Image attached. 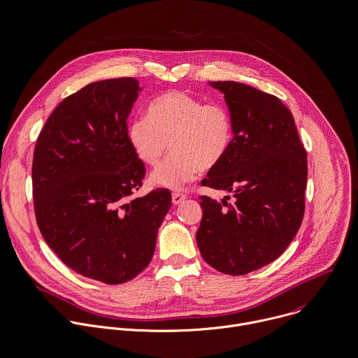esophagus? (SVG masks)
Listing matches in <instances>:
<instances>
[{
  "label": "esophagus",
  "mask_w": 358,
  "mask_h": 358,
  "mask_svg": "<svg viewBox=\"0 0 358 358\" xmlns=\"http://www.w3.org/2000/svg\"><path fill=\"white\" fill-rule=\"evenodd\" d=\"M173 203L174 205H178V203H181L185 198H187V195H184V194H181V192H173Z\"/></svg>",
  "instance_id": "34e87169"
}]
</instances>
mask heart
I'll return each mask as SVG.
<instances>
[{"label":"heart","instance_id":"1","mask_svg":"<svg viewBox=\"0 0 358 358\" xmlns=\"http://www.w3.org/2000/svg\"><path fill=\"white\" fill-rule=\"evenodd\" d=\"M127 138L139 160L153 169L171 146L174 153L152 180L180 189L202 169H213L226 157L233 143V121L223 104L171 90L149 103L148 117L128 124Z\"/></svg>","mask_w":358,"mask_h":358}]
</instances>
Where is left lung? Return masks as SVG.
Returning a JSON list of instances; mask_svg holds the SVG:
<instances>
[{"mask_svg":"<svg viewBox=\"0 0 358 358\" xmlns=\"http://www.w3.org/2000/svg\"><path fill=\"white\" fill-rule=\"evenodd\" d=\"M209 85L224 94L234 136L202 185L233 198L199 196L196 243L212 268L241 276L273 262L296 237L306 210L307 152L280 99L234 80Z\"/></svg>","mask_w":358,"mask_h":358,"instance_id":"8db88e82","label":"left lung"}]
</instances>
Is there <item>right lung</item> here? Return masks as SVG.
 <instances>
[{
    "instance_id": "1",
    "label": "right lung",
    "mask_w": 358,
    "mask_h": 358,
    "mask_svg": "<svg viewBox=\"0 0 358 358\" xmlns=\"http://www.w3.org/2000/svg\"><path fill=\"white\" fill-rule=\"evenodd\" d=\"M135 78L106 79L65 97L38 134L31 166L36 222L76 273L121 285L150 262L171 192L142 187L145 164L127 138Z\"/></svg>"
}]
</instances>
